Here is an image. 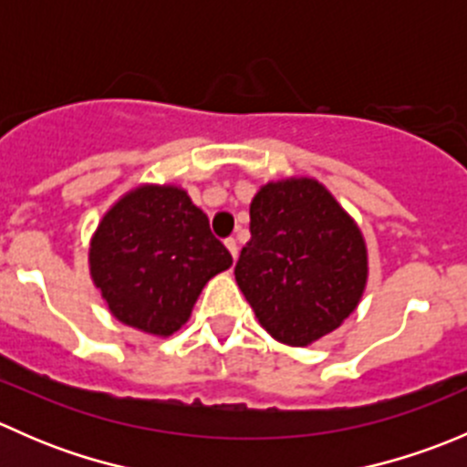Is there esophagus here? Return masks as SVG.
I'll return each mask as SVG.
<instances>
[{
	"instance_id": "obj_1",
	"label": "esophagus",
	"mask_w": 467,
	"mask_h": 467,
	"mask_svg": "<svg viewBox=\"0 0 467 467\" xmlns=\"http://www.w3.org/2000/svg\"><path fill=\"white\" fill-rule=\"evenodd\" d=\"M225 248H228V251H230V255H233V260H237V255H239V246H237V242H234L233 237L225 239Z\"/></svg>"
}]
</instances>
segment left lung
Masks as SVG:
<instances>
[{"mask_svg":"<svg viewBox=\"0 0 467 467\" xmlns=\"http://www.w3.org/2000/svg\"><path fill=\"white\" fill-rule=\"evenodd\" d=\"M234 277L275 341L305 348L334 332L359 305L368 280L364 234L314 178L260 187L251 242Z\"/></svg>","mask_w":467,"mask_h":467,"instance_id":"left-lung-1","label":"left lung"}]
</instances>
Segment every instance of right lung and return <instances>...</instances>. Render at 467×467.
Listing matches in <instances>:
<instances>
[{
	"label": "right lung",
	"mask_w": 467,
	"mask_h": 467,
	"mask_svg": "<svg viewBox=\"0 0 467 467\" xmlns=\"http://www.w3.org/2000/svg\"><path fill=\"white\" fill-rule=\"evenodd\" d=\"M233 264L210 221L176 185H140L103 214L89 239V275L112 317L171 337L201 291Z\"/></svg>",
	"instance_id": "1"
}]
</instances>
